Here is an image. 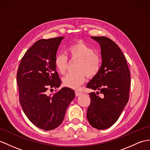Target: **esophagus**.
<instances>
[{
  "label": "esophagus",
  "mask_w": 150,
  "mask_h": 150,
  "mask_svg": "<svg viewBox=\"0 0 150 150\" xmlns=\"http://www.w3.org/2000/svg\"><path fill=\"white\" fill-rule=\"evenodd\" d=\"M75 94H76V96L78 97V96H81V95L83 94V93L82 92H78V91H76Z\"/></svg>",
  "instance_id": "34e87169"
}]
</instances>
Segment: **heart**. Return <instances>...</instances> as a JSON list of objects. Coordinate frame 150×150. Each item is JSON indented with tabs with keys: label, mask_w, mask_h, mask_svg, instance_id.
<instances>
[{
	"label": "heart",
	"mask_w": 150,
	"mask_h": 150,
	"mask_svg": "<svg viewBox=\"0 0 150 150\" xmlns=\"http://www.w3.org/2000/svg\"><path fill=\"white\" fill-rule=\"evenodd\" d=\"M67 53L71 59H78L76 71L69 73L62 79L64 85L76 89L85 81V75L92 78L99 72L101 58L98 54L93 52L90 46L83 41L72 44L67 47ZM68 58L64 54H57L54 57V64L57 71L61 74L67 70Z\"/></svg>",
	"instance_id": "b5f03b06"
}]
</instances>
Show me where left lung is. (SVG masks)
I'll return each instance as SVG.
<instances>
[{"mask_svg":"<svg viewBox=\"0 0 150 150\" xmlns=\"http://www.w3.org/2000/svg\"><path fill=\"white\" fill-rule=\"evenodd\" d=\"M91 38L99 43L103 62L86 85L97 90L90 93L86 116L91 126L104 130L117 121L128 103L130 74L125 56L114 41L104 36Z\"/></svg>","mask_w":150,"mask_h":150,"instance_id":"8db88e82","label":"left lung"}]
</instances>
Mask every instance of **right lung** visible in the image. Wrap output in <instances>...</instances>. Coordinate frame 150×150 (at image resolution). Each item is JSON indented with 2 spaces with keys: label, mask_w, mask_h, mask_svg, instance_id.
Instances as JSON below:
<instances>
[{
  "label": "right lung",
  "mask_w": 150,
  "mask_h": 150,
  "mask_svg": "<svg viewBox=\"0 0 150 150\" xmlns=\"http://www.w3.org/2000/svg\"><path fill=\"white\" fill-rule=\"evenodd\" d=\"M64 37L40 39L25 53L17 72L19 100L25 115L39 129L51 130L62 123L74 91L64 87L52 96L51 88L60 86L54 60Z\"/></svg>",
  "instance_id": "obj_1"
}]
</instances>
